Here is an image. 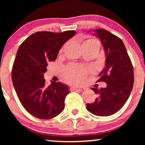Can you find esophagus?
Returning <instances> with one entry per match:
<instances>
[{
  "label": "esophagus",
  "instance_id": "esophagus-1",
  "mask_svg": "<svg viewBox=\"0 0 145 145\" xmlns=\"http://www.w3.org/2000/svg\"><path fill=\"white\" fill-rule=\"evenodd\" d=\"M71 91H82V89L76 88V87H71Z\"/></svg>",
  "mask_w": 145,
  "mask_h": 145
}]
</instances>
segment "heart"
Returning <instances> with one entry per match:
<instances>
[{
	"instance_id": "b5f03b06",
	"label": "heart",
	"mask_w": 145,
	"mask_h": 145,
	"mask_svg": "<svg viewBox=\"0 0 145 145\" xmlns=\"http://www.w3.org/2000/svg\"><path fill=\"white\" fill-rule=\"evenodd\" d=\"M90 45H96L100 47V43L95 39H88L82 43V46ZM87 71L83 67L70 65L65 70V78L71 84H81L84 81L86 76Z\"/></svg>"
}]
</instances>
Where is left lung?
<instances>
[{"mask_svg":"<svg viewBox=\"0 0 145 145\" xmlns=\"http://www.w3.org/2000/svg\"><path fill=\"white\" fill-rule=\"evenodd\" d=\"M106 53V66L97 82H105L104 88H92L98 98L86 104L88 112L98 116H109L118 112L125 104L134 83L133 67L123 41L104 29H94Z\"/></svg>","mask_w":145,"mask_h":145,"instance_id":"left-lung-1","label":"left lung"}]
</instances>
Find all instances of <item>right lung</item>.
Segmentation results:
<instances>
[{
  "label": "right lung",
  "mask_w": 145,
  "mask_h": 145,
  "mask_svg": "<svg viewBox=\"0 0 145 145\" xmlns=\"http://www.w3.org/2000/svg\"><path fill=\"white\" fill-rule=\"evenodd\" d=\"M75 33L74 30L38 31L20 45L13 64L12 80L22 105L31 116L49 120L64 110L69 87L53 81L47 86L43 74L48 63L56 60L59 51Z\"/></svg>",
  "instance_id": "add662e5"
}]
</instances>
